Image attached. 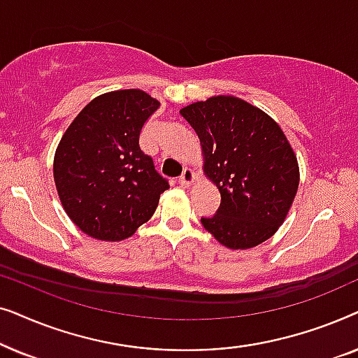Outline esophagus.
I'll list each match as a JSON object with an SVG mask.
<instances>
[{
  "label": "esophagus",
  "instance_id": "esophagus-1",
  "mask_svg": "<svg viewBox=\"0 0 358 358\" xmlns=\"http://www.w3.org/2000/svg\"><path fill=\"white\" fill-rule=\"evenodd\" d=\"M194 182H195V173L192 169L185 168L184 173L180 174V178H179V184L184 185V187H189V185H192Z\"/></svg>",
  "mask_w": 358,
  "mask_h": 358
}]
</instances>
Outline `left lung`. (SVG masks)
<instances>
[{"instance_id": "obj_1", "label": "left lung", "mask_w": 358, "mask_h": 358, "mask_svg": "<svg viewBox=\"0 0 358 358\" xmlns=\"http://www.w3.org/2000/svg\"><path fill=\"white\" fill-rule=\"evenodd\" d=\"M180 115L199 135L203 173L217 185V213L203 228L223 246L249 249L273 236L295 200L300 169L272 117L234 96L194 102Z\"/></svg>"}]
</instances>
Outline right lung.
<instances>
[{
    "label": "right lung",
    "mask_w": 358,
    "mask_h": 358,
    "mask_svg": "<svg viewBox=\"0 0 358 358\" xmlns=\"http://www.w3.org/2000/svg\"><path fill=\"white\" fill-rule=\"evenodd\" d=\"M159 102L141 90H120L92 99L57 146L53 179L71 222L87 236L122 241L153 217L169 189L140 131Z\"/></svg>",
    "instance_id": "1"
}]
</instances>
